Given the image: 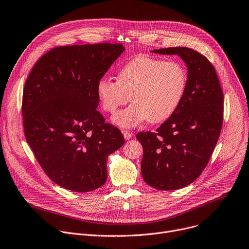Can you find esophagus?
<instances>
[{"label": "esophagus", "instance_id": "1", "mask_svg": "<svg viewBox=\"0 0 249 249\" xmlns=\"http://www.w3.org/2000/svg\"><path fill=\"white\" fill-rule=\"evenodd\" d=\"M123 133H124V139H125V140H129V139H131V138H132V132H130V131L124 130V131H123Z\"/></svg>", "mask_w": 249, "mask_h": 249}]
</instances>
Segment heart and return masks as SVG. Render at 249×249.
Returning a JSON list of instances; mask_svg holds the SVG:
<instances>
[{
  "label": "heart",
  "mask_w": 249,
  "mask_h": 249,
  "mask_svg": "<svg viewBox=\"0 0 249 249\" xmlns=\"http://www.w3.org/2000/svg\"><path fill=\"white\" fill-rule=\"evenodd\" d=\"M187 84L183 66L149 56H138L124 66L118 81L102 78L97 85L104 110L113 113L130 99L126 108L112 117L113 124L130 128L148 120L158 124L167 120L178 107Z\"/></svg>",
  "instance_id": "heart-1"
}]
</instances>
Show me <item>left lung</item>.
I'll return each mask as SVG.
<instances>
[{
    "instance_id": "8db88e82",
    "label": "left lung",
    "mask_w": 249,
    "mask_h": 249,
    "mask_svg": "<svg viewBox=\"0 0 249 249\" xmlns=\"http://www.w3.org/2000/svg\"><path fill=\"white\" fill-rule=\"evenodd\" d=\"M178 54L187 68L183 98L157 132L141 131L142 176L150 186L176 190L203 171L218 141L223 120V92L214 67L198 52L184 47L151 51Z\"/></svg>"
}]
</instances>
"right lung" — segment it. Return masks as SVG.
I'll list each match as a JSON object with an SVG mask.
<instances>
[{
	"label": "right lung",
	"mask_w": 249,
	"mask_h": 249,
	"mask_svg": "<svg viewBox=\"0 0 249 249\" xmlns=\"http://www.w3.org/2000/svg\"><path fill=\"white\" fill-rule=\"evenodd\" d=\"M122 44L56 47L33 67L23 91L28 143L46 175L76 193L107 181V160L122 147L121 130L97 110L98 82L124 53Z\"/></svg>",
	"instance_id": "1"
}]
</instances>
